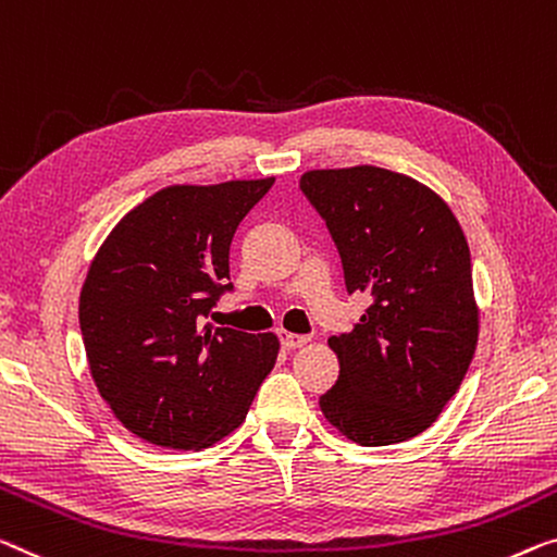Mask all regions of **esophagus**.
Returning <instances> with one entry per match:
<instances>
[{"label": "esophagus", "instance_id": "1", "mask_svg": "<svg viewBox=\"0 0 557 557\" xmlns=\"http://www.w3.org/2000/svg\"><path fill=\"white\" fill-rule=\"evenodd\" d=\"M280 343H282V347H285V350H297V347H302V345H307L310 343V337L307 335H295V332H280Z\"/></svg>", "mask_w": 557, "mask_h": 557}]
</instances>
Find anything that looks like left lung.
<instances>
[{"label":"left lung","mask_w":557,"mask_h":557,"mask_svg":"<svg viewBox=\"0 0 557 557\" xmlns=\"http://www.w3.org/2000/svg\"><path fill=\"white\" fill-rule=\"evenodd\" d=\"M300 189L335 239L347 293L372 297L352 332L327 339L339 377L320 410L352 443H405L433 425L475 355L468 239L445 199L408 174L310 170Z\"/></svg>","instance_id":"left-lung-1"}]
</instances>
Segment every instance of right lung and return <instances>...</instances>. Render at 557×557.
<instances>
[{
    "label": "right lung",
    "instance_id": "1",
    "mask_svg": "<svg viewBox=\"0 0 557 557\" xmlns=\"http://www.w3.org/2000/svg\"><path fill=\"white\" fill-rule=\"evenodd\" d=\"M275 177L172 185L129 210L99 247L79 295L92 380L147 443L202 450L243 425L280 339L205 325L230 293V245Z\"/></svg>",
    "mask_w": 557,
    "mask_h": 557
}]
</instances>
